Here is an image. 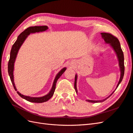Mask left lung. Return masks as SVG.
<instances>
[{"instance_id":"obj_1","label":"left lung","mask_w":133,"mask_h":133,"mask_svg":"<svg viewBox=\"0 0 133 133\" xmlns=\"http://www.w3.org/2000/svg\"><path fill=\"white\" fill-rule=\"evenodd\" d=\"M102 35V37L104 40L105 43L109 44L111 47L113 48V50H114L115 53L117 55L118 61V65L119 67V70H120V78H119V80L118 82V84L117 86H116V88L115 90L117 89L118 86H119V83H120L122 81L123 79V77H124V71H125V66H124V53H123L122 50L121 48V45L120 43L118 41V39L113 36V35L109 33H100ZM77 74H76L75 76V81H74V89L76 91V93L77 94ZM115 90L113 91L111 95L107 97L106 98L100 100H86L87 102H90V103H102L104 102L105 100L107 99L108 98L112 95V94L115 91Z\"/></svg>"}]
</instances>
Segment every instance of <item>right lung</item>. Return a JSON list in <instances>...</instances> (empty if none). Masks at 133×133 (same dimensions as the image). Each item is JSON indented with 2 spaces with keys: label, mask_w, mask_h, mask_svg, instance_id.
<instances>
[{
  "label": "right lung",
  "mask_w": 133,
  "mask_h": 133,
  "mask_svg": "<svg viewBox=\"0 0 133 133\" xmlns=\"http://www.w3.org/2000/svg\"><path fill=\"white\" fill-rule=\"evenodd\" d=\"M48 29V26H31L27 28L26 30H25L23 32L18 35L17 37V40L15 42V43L13 45L10 53V57H9V60L8 62V72L9 76L10 77L11 81L12 82V83L13 86L14 87V89L16 91H17V89H16L15 84L14 82V64L15 62V60L17 57V54L18 50H20L21 46L22 44H23L24 41H25L26 39L27 38L28 35L31 33H39V32H42L47 30ZM66 69V68L65 67L64 68L61 69L60 72L58 73L56 76L55 78V79L54 81L53 85L52 86V88L50 92H48L47 95L43 96L42 97H32L29 96H26L21 94L20 92L18 91H17L18 94L20 95L21 98L23 99L26 100L27 101L33 103H43L48 101V100L51 99L52 96H53L55 90L56 88V84L57 81L58 79L59 78L60 76L62 75L64 73V72Z\"/></svg>",
  "instance_id": "1"
}]
</instances>
